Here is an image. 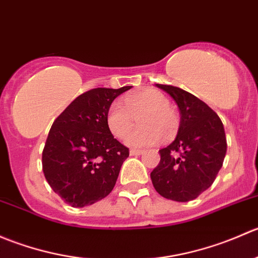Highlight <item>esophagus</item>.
<instances>
[{"label": "esophagus", "instance_id": "obj_1", "mask_svg": "<svg viewBox=\"0 0 258 258\" xmlns=\"http://www.w3.org/2000/svg\"><path fill=\"white\" fill-rule=\"evenodd\" d=\"M145 151L142 150H131L130 151V155L131 156H140V155H144Z\"/></svg>", "mask_w": 258, "mask_h": 258}]
</instances>
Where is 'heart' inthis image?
<instances>
[{
    "label": "heart",
    "instance_id": "b5f03b06",
    "mask_svg": "<svg viewBox=\"0 0 258 258\" xmlns=\"http://www.w3.org/2000/svg\"><path fill=\"white\" fill-rule=\"evenodd\" d=\"M121 102L111 103L106 113V124L116 139H123L134 120V115L144 112L140 117L141 127H138L126 137V144L134 148L148 147L163 139L175 136L178 127V116L168 106L166 96L155 88H145L130 93Z\"/></svg>",
    "mask_w": 258,
    "mask_h": 258
}]
</instances>
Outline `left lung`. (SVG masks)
<instances>
[{
    "mask_svg": "<svg viewBox=\"0 0 258 258\" xmlns=\"http://www.w3.org/2000/svg\"><path fill=\"white\" fill-rule=\"evenodd\" d=\"M177 103L181 119L176 139L160 150L161 160L151 172L156 191L172 201L199 197L215 181L227 150L225 128L217 113L192 93L158 85Z\"/></svg>",
    "mask_w": 258,
    "mask_h": 258,
    "instance_id": "1",
    "label": "left lung"
}]
</instances>
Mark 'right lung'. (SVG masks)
I'll list each match as a JSON object with an SVG mask.
<instances>
[{
    "label": "right lung",
    "mask_w": 258,
    "mask_h": 258,
    "mask_svg": "<svg viewBox=\"0 0 258 258\" xmlns=\"http://www.w3.org/2000/svg\"><path fill=\"white\" fill-rule=\"evenodd\" d=\"M132 86L93 88L72 101L52 124L42 152L51 188L72 207H85L112 191L128 148L106 124L114 98Z\"/></svg>",
    "instance_id": "obj_1"
}]
</instances>
